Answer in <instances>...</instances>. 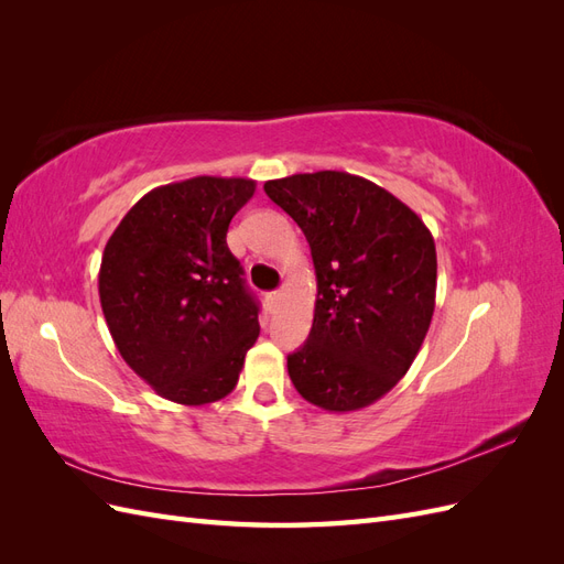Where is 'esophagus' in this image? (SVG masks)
<instances>
[{"instance_id":"obj_1","label":"esophagus","mask_w":564,"mask_h":564,"mask_svg":"<svg viewBox=\"0 0 564 564\" xmlns=\"http://www.w3.org/2000/svg\"><path fill=\"white\" fill-rule=\"evenodd\" d=\"M280 301H282V292H270V294H268V303H270V308H278Z\"/></svg>"}]
</instances>
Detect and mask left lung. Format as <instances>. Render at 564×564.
<instances>
[{
    "label": "left lung",
    "instance_id": "left-lung-1",
    "mask_svg": "<svg viewBox=\"0 0 564 564\" xmlns=\"http://www.w3.org/2000/svg\"><path fill=\"white\" fill-rule=\"evenodd\" d=\"M311 245L317 278L308 340L286 357L303 400L355 412L412 367L435 311L437 253L423 220L381 185L346 172L263 185Z\"/></svg>",
    "mask_w": 564,
    "mask_h": 564
}]
</instances>
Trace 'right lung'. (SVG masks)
Instances as JSON below:
<instances>
[{
    "label": "right lung",
    "instance_id": "obj_1",
    "mask_svg": "<svg viewBox=\"0 0 564 564\" xmlns=\"http://www.w3.org/2000/svg\"><path fill=\"white\" fill-rule=\"evenodd\" d=\"M256 181L195 176L143 195L115 228L98 296L124 362L158 395L199 406L237 386L259 303L228 249Z\"/></svg>",
    "mask_w": 564,
    "mask_h": 564
}]
</instances>
